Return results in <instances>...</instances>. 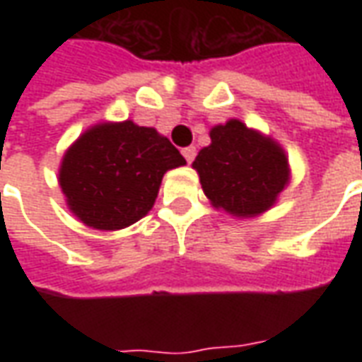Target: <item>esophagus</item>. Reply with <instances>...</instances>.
<instances>
[{
    "label": "esophagus",
    "mask_w": 362,
    "mask_h": 362,
    "mask_svg": "<svg viewBox=\"0 0 362 362\" xmlns=\"http://www.w3.org/2000/svg\"><path fill=\"white\" fill-rule=\"evenodd\" d=\"M196 147H184V149H182V155H184V158H186L188 163H192V160L196 158Z\"/></svg>",
    "instance_id": "1"
}]
</instances>
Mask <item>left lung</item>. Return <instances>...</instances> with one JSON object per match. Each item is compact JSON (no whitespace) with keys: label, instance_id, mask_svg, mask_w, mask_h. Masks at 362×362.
Wrapping results in <instances>:
<instances>
[{"label":"left lung","instance_id":"obj_1","mask_svg":"<svg viewBox=\"0 0 362 362\" xmlns=\"http://www.w3.org/2000/svg\"><path fill=\"white\" fill-rule=\"evenodd\" d=\"M211 145L197 153L194 168L215 207L248 217L267 211L288 182V165L277 143L230 119L211 129Z\"/></svg>","mask_w":362,"mask_h":362}]
</instances>
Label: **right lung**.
Wrapping results in <instances>:
<instances>
[{"instance_id": "obj_1", "label": "right lung", "mask_w": 362, "mask_h": 362, "mask_svg": "<svg viewBox=\"0 0 362 362\" xmlns=\"http://www.w3.org/2000/svg\"><path fill=\"white\" fill-rule=\"evenodd\" d=\"M182 165L180 151L153 127L100 124L69 147L59 186L85 225L116 230L147 215L166 170Z\"/></svg>"}]
</instances>
